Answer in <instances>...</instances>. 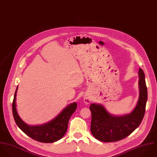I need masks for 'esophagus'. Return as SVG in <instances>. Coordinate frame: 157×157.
<instances>
[{"label":"esophagus","instance_id":"34e87169","mask_svg":"<svg viewBox=\"0 0 157 157\" xmlns=\"http://www.w3.org/2000/svg\"><path fill=\"white\" fill-rule=\"evenodd\" d=\"M84 101L86 104H89L92 102V98L88 96H86L84 98Z\"/></svg>","mask_w":157,"mask_h":157}]
</instances>
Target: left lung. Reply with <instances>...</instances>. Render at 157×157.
<instances>
[{
    "label": "left lung",
    "mask_w": 157,
    "mask_h": 157,
    "mask_svg": "<svg viewBox=\"0 0 157 157\" xmlns=\"http://www.w3.org/2000/svg\"><path fill=\"white\" fill-rule=\"evenodd\" d=\"M138 75L139 98L136 107L130 114L120 117L113 116L102 105H90V131L98 140L106 143L121 140L131 134L141 124L146 110L147 89L145 75L141 68L139 69Z\"/></svg>",
    "instance_id": "left-lung-1"
}]
</instances>
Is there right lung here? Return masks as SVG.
Masks as SVG:
<instances>
[{"label": "right lung", "mask_w": 157, "mask_h": 157, "mask_svg": "<svg viewBox=\"0 0 157 157\" xmlns=\"http://www.w3.org/2000/svg\"><path fill=\"white\" fill-rule=\"evenodd\" d=\"M16 88L13 101V115L17 126L31 138L40 143H50L61 139L67 132L71 115L75 112L77 104L73 102L66 107L53 120L43 125L30 126L25 124L19 117L16 108Z\"/></svg>", "instance_id": "obj_1"}]
</instances>
